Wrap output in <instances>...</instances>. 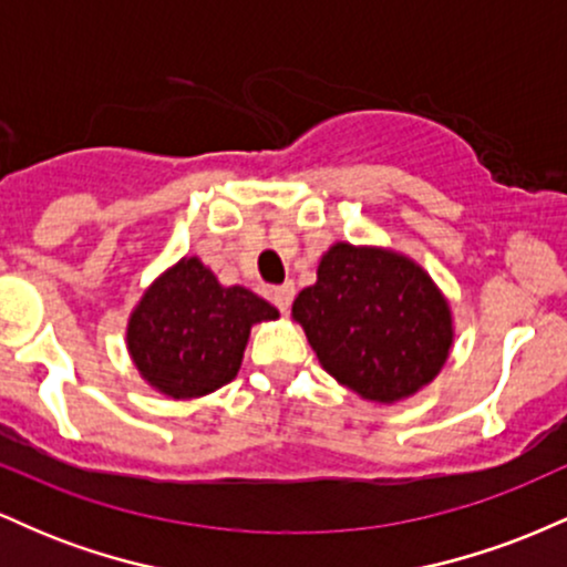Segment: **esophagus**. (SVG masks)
<instances>
[{
    "label": "esophagus",
    "instance_id": "obj_1",
    "mask_svg": "<svg viewBox=\"0 0 567 567\" xmlns=\"http://www.w3.org/2000/svg\"><path fill=\"white\" fill-rule=\"evenodd\" d=\"M269 296H271V303H275L282 315H288L292 296H296V288H292V282H285V285H279V288H271Z\"/></svg>",
    "mask_w": 567,
    "mask_h": 567
}]
</instances>
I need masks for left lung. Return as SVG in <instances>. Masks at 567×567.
Listing matches in <instances>:
<instances>
[{"label": "left lung", "mask_w": 567, "mask_h": 567, "mask_svg": "<svg viewBox=\"0 0 567 567\" xmlns=\"http://www.w3.org/2000/svg\"><path fill=\"white\" fill-rule=\"evenodd\" d=\"M317 360L341 386L394 405L437 379L453 347L451 303L413 258L336 243L292 301Z\"/></svg>", "instance_id": "8db88e82"}]
</instances>
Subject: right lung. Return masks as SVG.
<instances>
[{"instance_id": "1", "label": "right lung", "mask_w": 567, "mask_h": 567, "mask_svg": "<svg viewBox=\"0 0 567 567\" xmlns=\"http://www.w3.org/2000/svg\"><path fill=\"white\" fill-rule=\"evenodd\" d=\"M277 317L261 296L224 288L197 256H186L148 285L130 315V360L159 394L197 400L239 373L252 324Z\"/></svg>"}]
</instances>
